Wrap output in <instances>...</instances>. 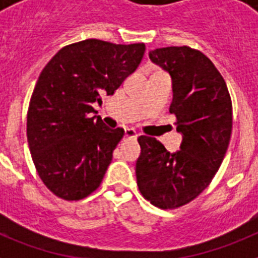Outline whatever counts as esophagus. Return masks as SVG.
Wrapping results in <instances>:
<instances>
[{"label": "esophagus", "mask_w": 258, "mask_h": 258, "mask_svg": "<svg viewBox=\"0 0 258 258\" xmlns=\"http://www.w3.org/2000/svg\"><path fill=\"white\" fill-rule=\"evenodd\" d=\"M137 137H138V134H137V132L134 129H132V127L125 129L124 140H137Z\"/></svg>", "instance_id": "esophagus-1"}]
</instances>
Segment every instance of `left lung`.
I'll list each match as a JSON object with an SVG mask.
<instances>
[{
	"label": "left lung",
	"mask_w": 258,
	"mask_h": 258,
	"mask_svg": "<svg viewBox=\"0 0 258 258\" xmlns=\"http://www.w3.org/2000/svg\"><path fill=\"white\" fill-rule=\"evenodd\" d=\"M150 59L172 76L169 112L182 143L170 154L156 138L141 136L137 184L152 206L175 209L199 197L222 164L231 137L232 103L223 77L199 50L161 47L150 51Z\"/></svg>",
	"instance_id": "8db88e82"
}]
</instances>
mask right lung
I'll return each mask as SVG.
<instances>
[{"instance_id":"1","label":"right lung","mask_w":258,"mask_h":258,"mask_svg":"<svg viewBox=\"0 0 258 258\" xmlns=\"http://www.w3.org/2000/svg\"><path fill=\"white\" fill-rule=\"evenodd\" d=\"M145 50V44L89 38L61 47L41 72L27 112V140L40 178L60 199L81 200L99 187L124 129L90 117L92 103L115 93Z\"/></svg>"}]
</instances>
